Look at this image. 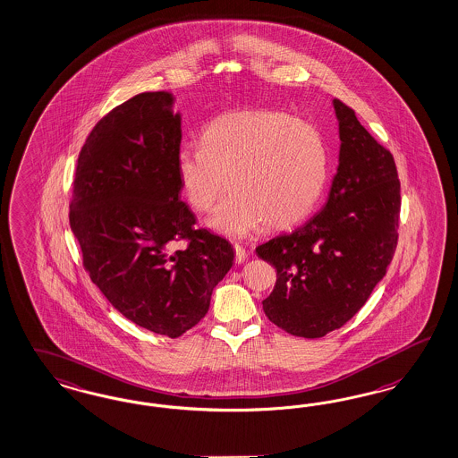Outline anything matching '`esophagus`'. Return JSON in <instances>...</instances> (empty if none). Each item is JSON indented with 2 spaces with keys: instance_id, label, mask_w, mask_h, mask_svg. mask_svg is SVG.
Here are the masks:
<instances>
[{
  "instance_id": "esophagus-1",
  "label": "esophagus",
  "mask_w": 458,
  "mask_h": 458,
  "mask_svg": "<svg viewBox=\"0 0 458 458\" xmlns=\"http://www.w3.org/2000/svg\"><path fill=\"white\" fill-rule=\"evenodd\" d=\"M233 249H235V262H237V264L245 262V259H247V252H245V249H243L242 245H235Z\"/></svg>"
}]
</instances>
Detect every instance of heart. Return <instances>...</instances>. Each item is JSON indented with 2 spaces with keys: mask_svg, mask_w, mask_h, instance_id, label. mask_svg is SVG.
Instances as JSON below:
<instances>
[{
  "mask_svg": "<svg viewBox=\"0 0 458 458\" xmlns=\"http://www.w3.org/2000/svg\"><path fill=\"white\" fill-rule=\"evenodd\" d=\"M175 174L199 213L209 211L230 184L233 192L208 226L243 237L262 223L284 230L313 211L328 181V148L316 126L284 111H228L206 126L201 145L177 148Z\"/></svg>",
  "mask_w": 458,
  "mask_h": 458,
  "instance_id": "1",
  "label": "heart"
}]
</instances>
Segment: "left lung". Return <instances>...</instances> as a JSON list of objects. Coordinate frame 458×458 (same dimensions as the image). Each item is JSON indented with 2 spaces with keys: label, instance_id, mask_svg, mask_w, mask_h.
<instances>
[{
  "label": "left lung",
  "instance_id": "left-lung-1",
  "mask_svg": "<svg viewBox=\"0 0 458 458\" xmlns=\"http://www.w3.org/2000/svg\"><path fill=\"white\" fill-rule=\"evenodd\" d=\"M340 157L327 205L291 233L255 249L277 281L262 301L284 332L321 338L342 328L386 276L397 245L401 182L394 157L333 99Z\"/></svg>",
  "mask_w": 458,
  "mask_h": 458
}]
</instances>
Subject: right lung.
I'll use <instances>...</instances> for the list:
<instances>
[{
	"label": "right lung",
	"instance_id": "add662e5",
	"mask_svg": "<svg viewBox=\"0 0 458 458\" xmlns=\"http://www.w3.org/2000/svg\"><path fill=\"white\" fill-rule=\"evenodd\" d=\"M171 93L133 96L81 148L69 223L82 266L105 298L145 330L177 338L209 310L233 247L179 199L181 114ZM186 241L181 250L174 243Z\"/></svg>",
	"mask_w": 458,
	"mask_h": 458
}]
</instances>
